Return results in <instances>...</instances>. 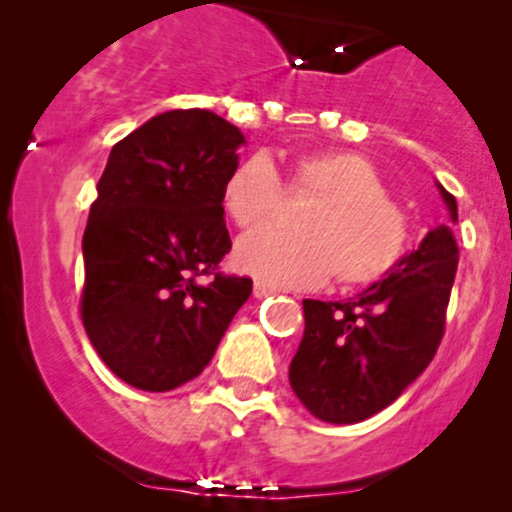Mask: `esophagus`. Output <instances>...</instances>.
Segmentation results:
<instances>
[{
  "instance_id": "1",
  "label": "esophagus",
  "mask_w": 512,
  "mask_h": 512,
  "mask_svg": "<svg viewBox=\"0 0 512 512\" xmlns=\"http://www.w3.org/2000/svg\"><path fill=\"white\" fill-rule=\"evenodd\" d=\"M252 293H255L257 298H264V296H269V293H274V289H272V286L264 284V281H255V286H252Z\"/></svg>"
}]
</instances>
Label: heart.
Masks as SVG:
<instances>
[{
	"label": "heart",
	"instance_id": "heart-1",
	"mask_svg": "<svg viewBox=\"0 0 512 512\" xmlns=\"http://www.w3.org/2000/svg\"><path fill=\"white\" fill-rule=\"evenodd\" d=\"M286 195L313 197L298 236L276 228L238 243V269L279 286L313 289L334 274L339 289L380 284L407 257L411 223L390 199L378 168L356 151H303L291 161ZM221 202L243 231L269 223L284 207V182L267 156L243 158L223 182Z\"/></svg>",
	"mask_w": 512,
	"mask_h": 512
}]
</instances>
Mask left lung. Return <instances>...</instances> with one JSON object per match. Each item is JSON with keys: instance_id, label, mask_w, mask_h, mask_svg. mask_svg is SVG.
I'll return each mask as SVG.
<instances>
[{"instance_id": "left-lung-1", "label": "left lung", "mask_w": 512, "mask_h": 512, "mask_svg": "<svg viewBox=\"0 0 512 512\" xmlns=\"http://www.w3.org/2000/svg\"><path fill=\"white\" fill-rule=\"evenodd\" d=\"M440 195L455 221V197L443 187ZM455 272L457 243L438 226L361 296L305 298V332L289 368L305 409L327 424H356L395 402L436 356Z\"/></svg>"}]
</instances>
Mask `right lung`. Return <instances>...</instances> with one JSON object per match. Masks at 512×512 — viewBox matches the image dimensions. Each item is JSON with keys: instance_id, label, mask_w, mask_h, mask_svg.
Segmentation results:
<instances>
[{"instance_id": "right-lung-1", "label": "right lung", "mask_w": 512, "mask_h": 512, "mask_svg": "<svg viewBox=\"0 0 512 512\" xmlns=\"http://www.w3.org/2000/svg\"><path fill=\"white\" fill-rule=\"evenodd\" d=\"M243 142L231 122L190 108L151 117L110 151L79 310L105 366L137 390L197 378L250 298L252 279L219 272L231 250L221 192Z\"/></svg>"}]
</instances>
